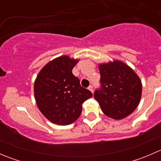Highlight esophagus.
<instances>
[{
	"label": "esophagus",
	"instance_id": "1",
	"mask_svg": "<svg viewBox=\"0 0 161 161\" xmlns=\"http://www.w3.org/2000/svg\"><path fill=\"white\" fill-rule=\"evenodd\" d=\"M88 89H89V90L91 91V92H93V87H92V86H90L88 87Z\"/></svg>",
	"mask_w": 161,
	"mask_h": 161
}]
</instances>
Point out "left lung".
Instances as JSON below:
<instances>
[{"mask_svg": "<svg viewBox=\"0 0 161 161\" xmlns=\"http://www.w3.org/2000/svg\"><path fill=\"white\" fill-rule=\"evenodd\" d=\"M101 86L94 92L104 114L115 120L136 110L142 95V82L132 69L118 60L99 64Z\"/></svg>", "mask_w": 161, "mask_h": 161, "instance_id": "1", "label": "left lung"}]
</instances>
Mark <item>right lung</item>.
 <instances>
[{
    "mask_svg": "<svg viewBox=\"0 0 161 161\" xmlns=\"http://www.w3.org/2000/svg\"><path fill=\"white\" fill-rule=\"evenodd\" d=\"M79 60L67 55L48 62L34 82V96L40 112L52 123L66 125L75 121L82 113V105L92 97L81 86L72 74Z\"/></svg>",
    "mask_w": 161,
    "mask_h": 161,
    "instance_id": "right-lung-1",
    "label": "right lung"
}]
</instances>
